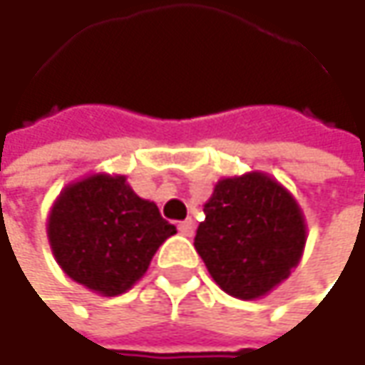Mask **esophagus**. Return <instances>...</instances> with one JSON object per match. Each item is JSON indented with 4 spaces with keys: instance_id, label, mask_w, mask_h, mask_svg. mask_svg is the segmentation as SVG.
Instances as JSON below:
<instances>
[{
    "instance_id": "34e87169",
    "label": "esophagus",
    "mask_w": 365,
    "mask_h": 365,
    "mask_svg": "<svg viewBox=\"0 0 365 365\" xmlns=\"http://www.w3.org/2000/svg\"><path fill=\"white\" fill-rule=\"evenodd\" d=\"M178 230H180V235H185V237H193V235H195V222L191 220V218H187V220H182L178 224Z\"/></svg>"
}]
</instances>
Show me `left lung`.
<instances>
[{
    "instance_id": "8db88e82",
    "label": "left lung",
    "mask_w": 365,
    "mask_h": 365,
    "mask_svg": "<svg viewBox=\"0 0 365 365\" xmlns=\"http://www.w3.org/2000/svg\"><path fill=\"white\" fill-rule=\"evenodd\" d=\"M203 214L195 249L224 293L264 297L299 264L305 218L295 197L268 174L218 180Z\"/></svg>"
}]
</instances>
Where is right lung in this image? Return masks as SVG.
<instances>
[{
  "instance_id": "right-lung-1",
  "label": "right lung",
  "mask_w": 365,
  "mask_h": 365,
  "mask_svg": "<svg viewBox=\"0 0 365 365\" xmlns=\"http://www.w3.org/2000/svg\"><path fill=\"white\" fill-rule=\"evenodd\" d=\"M174 232L158 205L141 199L120 174H91L68 185L47 220L60 268L103 297L126 293Z\"/></svg>"
}]
</instances>
